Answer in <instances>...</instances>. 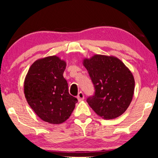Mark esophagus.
<instances>
[{"instance_id":"esophagus-1","label":"esophagus","mask_w":158,"mask_h":158,"mask_svg":"<svg viewBox=\"0 0 158 158\" xmlns=\"http://www.w3.org/2000/svg\"><path fill=\"white\" fill-rule=\"evenodd\" d=\"M77 100H78V101H81L82 100H83V99H84L83 93V92H80L78 95H77Z\"/></svg>"}]
</instances>
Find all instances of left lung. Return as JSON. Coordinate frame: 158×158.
Instances as JSON below:
<instances>
[{
	"instance_id": "1",
	"label": "left lung",
	"mask_w": 158,
	"mask_h": 158,
	"mask_svg": "<svg viewBox=\"0 0 158 158\" xmlns=\"http://www.w3.org/2000/svg\"><path fill=\"white\" fill-rule=\"evenodd\" d=\"M83 64L95 87L94 96L87 99L95 113L105 119L124 114L135 91V78L129 68L118 58L102 55L85 58Z\"/></svg>"
}]
</instances>
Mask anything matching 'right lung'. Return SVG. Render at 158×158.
<instances>
[{
  "label": "right lung",
  "instance_id": "right-lung-1",
  "mask_svg": "<svg viewBox=\"0 0 158 158\" xmlns=\"http://www.w3.org/2000/svg\"><path fill=\"white\" fill-rule=\"evenodd\" d=\"M66 62L53 55L36 60L24 80L25 98L36 115L49 124L70 117L77 99L69 94L63 73Z\"/></svg>",
  "mask_w": 158,
  "mask_h": 158
}]
</instances>
